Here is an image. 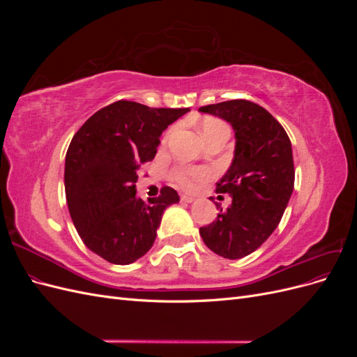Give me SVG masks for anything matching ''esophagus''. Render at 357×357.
<instances>
[{
	"instance_id": "obj_1",
	"label": "esophagus",
	"mask_w": 357,
	"mask_h": 357,
	"mask_svg": "<svg viewBox=\"0 0 357 357\" xmlns=\"http://www.w3.org/2000/svg\"><path fill=\"white\" fill-rule=\"evenodd\" d=\"M180 199H181L183 202H188V204H190V202L195 201V198L190 197V195H181V197H180Z\"/></svg>"
}]
</instances>
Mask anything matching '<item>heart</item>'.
<instances>
[{
    "label": "heart",
    "instance_id": "1",
    "mask_svg": "<svg viewBox=\"0 0 357 357\" xmlns=\"http://www.w3.org/2000/svg\"><path fill=\"white\" fill-rule=\"evenodd\" d=\"M222 131H228L229 128L225 122L219 121V119H205V121L201 123V135L202 138L213 135L215 132H222ZM207 171L204 169H192V168H177L174 172H172V180H174L177 185L181 188L190 189L197 181L202 180L207 177Z\"/></svg>",
    "mask_w": 357,
    "mask_h": 357
}]
</instances>
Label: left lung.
<instances>
[{"label":"left lung","mask_w":357,"mask_h":357,"mask_svg":"<svg viewBox=\"0 0 357 357\" xmlns=\"http://www.w3.org/2000/svg\"><path fill=\"white\" fill-rule=\"evenodd\" d=\"M199 112L223 119L235 132L234 159L215 189L229 193L232 204L199 234L215 255L241 259L261 247L283 218L295 183L291 144L284 128L255 102L232 100Z\"/></svg>","instance_id":"8db88e82"}]
</instances>
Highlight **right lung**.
<instances>
[{
	"mask_svg": "<svg viewBox=\"0 0 357 357\" xmlns=\"http://www.w3.org/2000/svg\"><path fill=\"white\" fill-rule=\"evenodd\" d=\"M189 109H152L117 101L91 116L66 156L70 215L86 247L114 265H129L152 248L164 210L180 201L172 188L137 197L138 168L152 160L168 125Z\"/></svg>",
	"mask_w": 357,
	"mask_h": 357,
	"instance_id": "1",
	"label": "right lung"
}]
</instances>
